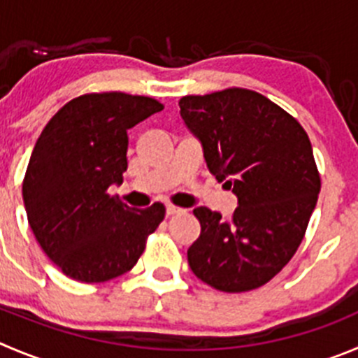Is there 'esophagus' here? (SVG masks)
I'll list each match as a JSON object with an SVG mask.
<instances>
[{
  "mask_svg": "<svg viewBox=\"0 0 358 358\" xmlns=\"http://www.w3.org/2000/svg\"><path fill=\"white\" fill-rule=\"evenodd\" d=\"M181 213H185V209H181V207L172 206V203H169V206H166V214H169V216H173V214H181Z\"/></svg>",
  "mask_w": 358,
  "mask_h": 358,
  "instance_id": "34e87169",
  "label": "esophagus"
}]
</instances>
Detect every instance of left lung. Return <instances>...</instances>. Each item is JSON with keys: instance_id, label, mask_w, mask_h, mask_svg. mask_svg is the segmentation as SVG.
Wrapping results in <instances>:
<instances>
[{"instance_id": "8db88e82", "label": "left lung", "mask_w": 358, "mask_h": 358, "mask_svg": "<svg viewBox=\"0 0 358 358\" xmlns=\"http://www.w3.org/2000/svg\"><path fill=\"white\" fill-rule=\"evenodd\" d=\"M179 107L210 173L239 200L230 220L193 210L202 232L188 250L189 267L220 292L264 287L301 246L322 188L308 134L274 101L243 87L188 94Z\"/></svg>"}]
</instances>
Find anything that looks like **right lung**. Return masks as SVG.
I'll return each mask as SVG.
<instances>
[{
    "instance_id": "1",
    "label": "right lung",
    "mask_w": 358,
    "mask_h": 358,
    "mask_svg": "<svg viewBox=\"0 0 358 358\" xmlns=\"http://www.w3.org/2000/svg\"><path fill=\"white\" fill-rule=\"evenodd\" d=\"M163 110L151 96L108 91L68 101L36 141L22 181L29 227L64 275L103 283L131 271L165 206L134 209L108 188L128 169V130Z\"/></svg>"
}]
</instances>
